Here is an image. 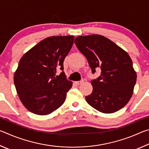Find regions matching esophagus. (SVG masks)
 Listing matches in <instances>:
<instances>
[{"instance_id": "1", "label": "esophagus", "mask_w": 149, "mask_h": 149, "mask_svg": "<svg viewBox=\"0 0 149 149\" xmlns=\"http://www.w3.org/2000/svg\"><path fill=\"white\" fill-rule=\"evenodd\" d=\"M83 82H84V80L79 81H75V84H76V85H80V84H81Z\"/></svg>"}]
</instances>
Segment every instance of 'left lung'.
<instances>
[{
  "mask_svg": "<svg viewBox=\"0 0 149 149\" xmlns=\"http://www.w3.org/2000/svg\"><path fill=\"white\" fill-rule=\"evenodd\" d=\"M74 42L93 74L97 68L101 70L100 76L91 82L93 91L85 97L88 104L105 114L120 110L130 100L137 80L129 54L100 35L79 36Z\"/></svg>",
  "mask_w": 149,
  "mask_h": 149,
  "instance_id": "left-lung-1",
  "label": "left lung"
}]
</instances>
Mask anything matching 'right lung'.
<instances>
[{"mask_svg": "<svg viewBox=\"0 0 149 149\" xmlns=\"http://www.w3.org/2000/svg\"><path fill=\"white\" fill-rule=\"evenodd\" d=\"M74 37L53 36L42 40L20 59L14 73L17 95L27 110L47 115L58 109L65 100L72 82L64 72L63 62L74 43Z\"/></svg>", "mask_w": 149, "mask_h": 149, "instance_id": "add662e5", "label": "right lung"}]
</instances>
